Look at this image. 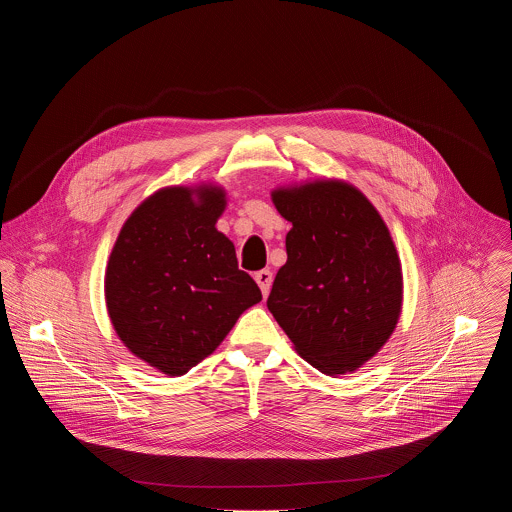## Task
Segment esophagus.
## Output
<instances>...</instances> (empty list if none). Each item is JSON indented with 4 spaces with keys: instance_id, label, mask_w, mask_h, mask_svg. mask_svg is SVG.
Listing matches in <instances>:
<instances>
[{
    "instance_id": "obj_1",
    "label": "esophagus",
    "mask_w": 512,
    "mask_h": 512,
    "mask_svg": "<svg viewBox=\"0 0 512 512\" xmlns=\"http://www.w3.org/2000/svg\"><path fill=\"white\" fill-rule=\"evenodd\" d=\"M255 281H257L259 287H261L263 298H267V296H269V289H271V281H273V273H271L269 269H261V271L255 273Z\"/></svg>"
}]
</instances>
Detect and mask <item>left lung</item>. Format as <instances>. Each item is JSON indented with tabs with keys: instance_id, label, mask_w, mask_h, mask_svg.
Listing matches in <instances>:
<instances>
[{
	"instance_id": "left-lung-1",
	"label": "left lung",
	"mask_w": 512,
	"mask_h": 512,
	"mask_svg": "<svg viewBox=\"0 0 512 512\" xmlns=\"http://www.w3.org/2000/svg\"><path fill=\"white\" fill-rule=\"evenodd\" d=\"M271 200L291 229L267 308L314 369L354 373L387 344L403 308V269L389 227L340 178L277 186Z\"/></svg>"
}]
</instances>
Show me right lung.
Instances as JSON below:
<instances>
[{
  "label": "right lung",
  "instance_id": "1",
  "mask_svg": "<svg viewBox=\"0 0 512 512\" xmlns=\"http://www.w3.org/2000/svg\"><path fill=\"white\" fill-rule=\"evenodd\" d=\"M229 194L216 182L166 186L123 223L105 269V304L125 348L158 373L182 377L261 302L216 229Z\"/></svg>",
  "mask_w": 512,
  "mask_h": 512
}]
</instances>
